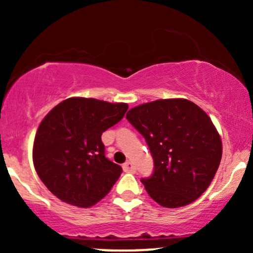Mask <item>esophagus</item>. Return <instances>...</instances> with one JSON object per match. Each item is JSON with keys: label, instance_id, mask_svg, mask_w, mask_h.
I'll use <instances>...</instances> for the list:
<instances>
[{"label": "esophagus", "instance_id": "1", "mask_svg": "<svg viewBox=\"0 0 253 253\" xmlns=\"http://www.w3.org/2000/svg\"><path fill=\"white\" fill-rule=\"evenodd\" d=\"M123 169L125 172H134L135 167L133 165V163H130V162H126V163L123 165Z\"/></svg>", "mask_w": 253, "mask_h": 253}]
</instances>
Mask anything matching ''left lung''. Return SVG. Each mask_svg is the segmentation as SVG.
I'll return each mask as SVG.
<instances>
[{"mask_svg": "<svg viewBox=\"0 0 253 253\" xmlns=\"http://www.w3.org/2000/svg\"><path fill=\"white\" fill-rule=\"evenodd\" d=\"M126 119L144 136L155 162L147 194L165 208L194 202L210 187L222 156L211 118L185 98H168L129 109Z\"/></svg>", "mask_w": 253, "mask_h": 253, "instance_id": "1", "label": "left lung"}]
</instances>
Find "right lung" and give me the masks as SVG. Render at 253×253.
I'll return each instance as SVG.
<instances>
[{"label": "right lung", "mask_w": 253, "mask_h": 253, "mask_svg": "<svg viewBox=\"0 0 253 253\" xmlns=\"http://www.w3.org/2000/svg\"><path fill=\"white\" fill-rule=\"evenodd\" d=\"M127 109V103L70 97L42 119L34 139L33 163L53 195L88 208L109 193L123 169L106 158L101 135Z\"/></svg>", "instance_id": "obj_1"}]
</instances>
